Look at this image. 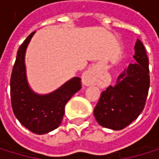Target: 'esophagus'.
Returning a JSON list of instances; mask_svg holds the SVG:
<instances>
[{
	"instance_id": "34e87169",
	"label": "esophagus",
	"mask_w": 159,
	"mask_h": 159,
	"mask_svg": "<svg viewBox=\"0 0 159 159\" xmlns=\"http://www.w3.org/2000/svg\"><path fill=\"white\" fill-rule=\"evenodd\" d=\"M99 82V71L96 66H93L91 68L84 72L82 75V84L86 86L89 85H95Z\"/></svg>"
}]
</instances>
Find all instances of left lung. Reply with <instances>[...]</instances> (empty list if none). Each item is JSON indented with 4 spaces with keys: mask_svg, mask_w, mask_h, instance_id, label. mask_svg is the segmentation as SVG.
Masks as SVG:
<instances>
[{
    "mask_svg": "<svg viewBox=\"0 0 159 159\" xmlns=\"http://www.w3.org/2000/svg\"><path fill=\"white\" fill-rule=\"evenodd\" d=\"M136 63L130 64L116 80L101 93L94 116L101 126L121 130L142 113L150 88V70L145 46L140 39L135 44Z\"/></svg>",
    "mask_w": 159,
    "mask_h": 159,
    "instance_id": "8db88e82",
    "label": "left lung"
}]
</instances>
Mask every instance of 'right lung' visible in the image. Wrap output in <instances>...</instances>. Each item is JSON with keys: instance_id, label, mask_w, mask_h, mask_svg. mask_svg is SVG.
<instances>
[{"instance_id": "right-lung-1", "label": "right lung", "mask_w": 159, "mask_h": 159, "mask_svg": "<svg viewBox=\"0 0 159 159\" xmlns=\"http://www.w3.org/2000/svg\"><path fill=\"white\" fill-rule=\"evenodd\" d=\"M31 33L17 51L10 77V100L13 114L20 123L36 134H45L56 129L63 120L65 105L81 88V80L74 78L56 91L38 95L30 89L25 73L24 57Z\"/></svg>"}]
</instances>
